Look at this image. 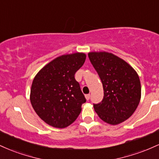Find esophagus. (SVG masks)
<instances>
[{"label":"esophagus","mask_w":159,"mask_h":159,"mask_svg":"<svg viewBox=\"0 0 159 159\" xmlns=\"http://www.w3.org/2000/svg\"><path fill=\"white\" fill-rule=\"evenodd\" d=\"M85 97H86V99H87V100H90V94H87V95H85Z\"/></svg>","instance_id":"obj_1"}]
</instances>
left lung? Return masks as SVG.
<instances>
[{
    "label": "left lung",
    "mask_w": 159,
    "mask_h": 159,
    "mask_svg": "<svg viewBox=\"0 0 159 159\" xmlns=\"http://www.w3.org/2000/svg\"><path fill=\"white\" fill-rule=\"evenodd\" d=\"M88 57L104 90L102 100L93 104L95 111L105 123H123L140 102L141 87L138 74L126 62L110 53L90 52Z\"/></svg>",
    "instance_id": "obj_1"
}]
</instances>
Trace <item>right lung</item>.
<instances>
[{
  "label": "right lung",
  "instance_id": "obj_1",
  "mask_svg": "<svg viewBox=\"0 0 159 159\" xmlns=\"http://www.w3.org/2000/svg\"><path fill=\"white\" fill-rule=\"evenodd\" d=\"M83 53L56 58L38 72L30 90V102L43 121L53 127H67L77 119L86 102L75 74L84 63Z\"/></svg>",
  "mask_w": 159,
  "mask_h": 159
}]
</instances>
